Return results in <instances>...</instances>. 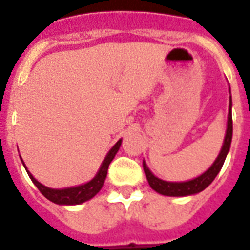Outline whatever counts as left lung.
Segmentation results:
<instances>
[{
  "label": "left lung",
  "instance_id": "1",
  "mask_svg": "<svg viewBox=\"0 0 250 250\" xmlns=\"http://www.w3.org/2000/svg\"><path fill=\"white\" fill-rule=\"evenodd\" d=\"M230 92V88H229ZM231 92H230V102H229V115H228V127H226V134H225L224 144H222L221 150L218 153L217 158L214 160L213 164L207 171H204L203 174L199 176L191 179L188 181H166L162 180L160 177L149 170V167L147 166L146 161L143 160V168L144 174L147 176L148 184L153 189L154 191H157L158 194L166 195V197H188V195H194L203 191L208 185L211 184L214 180V177L217 176L220 170L222 168L226 156H228L229 150H230V146H231L232 139V115H231Z\"/></svg>",
  "mask_w": 250,
  "mask_h": 250
}]
</instances>
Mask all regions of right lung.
<instances>
[{"label":"right lung","instance_id":"right-lung-1","mask_svg":"<svg viewBox=\"0 0 250 250\" xmlns=\"http://www.w3.org/2000/svg\"><path fill=\"white\" fill-rule=\"evenodd\" d=\"M121 142H123V139L117 140V143L108 150V153L106 154V157H104V160H103L102 164H101L100 170L97 171L96 176L93 177L92 180H89L88 183H85V184L76 185V187L63 188V189H52V188H48L46 187V185L41 184L36 177L30 174V171H28L22 158H21V162L22 165H24V167H25V170L26 172H28L29 177H30V180L34 183V185L38 188L39 191H41L48 201L53 202V203L56 204H60V206H75V204H82L84 203V202L92 199V198L102 189L103 184H104V180H106L108 166H110L111 161L115 158L116 153L119 152V149H120Z\"/></svg>","mask_w":250,"mask_h":250}]
</instances>
